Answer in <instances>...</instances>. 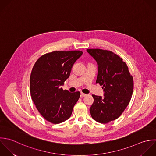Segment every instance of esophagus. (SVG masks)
Wrapping results in <instances>:
<instances>
[{
  "label": "esophagus",
  "instance_id": "esophagus-1",
  "mask_svg": "<svg viewBox=\"0 0 156 156\" xmlns=\"http://www.w3.org/2000/svg\"><path fill=\"white\" fill-rule=\"evenodd\" d=\"M86 95V94H83V93H81V95H80V97L81 98H83L84 97H85Z\"/></svg>",
  "mask_w": 156,
  "mask_h": 156
}]
</instances>
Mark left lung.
<instances>
[{"label": "left lung", "instance_id": "8db88e82", "mask_svg": "<svg viewBox=\"0 0 156 156\" xmlns=\"http://www.w3.org/2000/svg\"><path fill=\"white\" fill-rule=\"evenodd\" d=\"M98 64L96 83L103 89L104 97L92 95L90 108L92 117L101 123H108L119 118L131 100L134 81L128 66L117 55L106 50L87 49Z\"/></svg>", "mask_w": 156, "mask_h": 156}]
</instances>
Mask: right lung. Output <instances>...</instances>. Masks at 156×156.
<instances>
[{"label": "right lung", "instance_id": "right-lung-1", "mask_svg": "<svg viewBox=\"0 0 156 156\" xmlns=\"http://www.w3.org/2000/svg\"><path fill=\"white\" fill-rule=\"evenodd\" d=\"M81 51H55L41 56L30 79V94L37 111L48 122L58 124L69 119L80 92L71 93L61 86L69 77Z\"/></svg>", "mask_w": 156, "mask_h": 156}]
</instances>
